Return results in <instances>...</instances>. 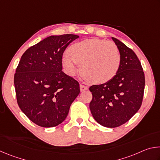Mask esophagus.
<instances>
[{"label": "esophagus", "instance_id": "esophagus-1", "mask_svg": "<svg viewBox=\"0 0 160 160\" xmlns=\"http://www.w3.org/2000/svg\"><path fill=\"white\" fill-rule=\"evenodd\" d=\"M80 88L81 92H84V91L88 90V87L86 86V85H80Z\"/></svg>", "mask_w": 160, "mask_h": 160}]
</instances>
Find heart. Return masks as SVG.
Wrapping results in <instances>:
<instances>
[{
    "instance_id": "1",
    "label": "heart",
    "mask_w": 160,
    "mask_h": 160,
    "mask_svg": "<svg viewBox=\"0 0 160 160\" xmlns=\"http://www.w3.org/2000/svg\"><path fill=\"white\" fill-rule=\"evenodd\" d=\"M67 54L62 58V66L67 73L73 75L80 64L84 75L97 84L112 80L120 68V52L110 41L95 38L82 40L70 45Z\"/></svg>"
}]
</instances>
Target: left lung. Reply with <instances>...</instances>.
Listing matches in <instances>:
<instances>
[{
  "label": "left lung",
  "mask_w": 160,
  "mask_h": 160,
  "mask_svg": "<svg viewBox=\"0 0 160 160\" xmlns=\"http://www.w3.org/2000/svg\"><path fill=\"white\" fill-rule=\"evenodd\" d=\"M112 39L121 55L117 74L109 82L90 88L92 94L90 103L92 114L97 123L107 128L123 125L139 110L145 82L136 54L118 39Z\"/></svg>",
  "instance_id": "8db88e82"
}]
</instances>
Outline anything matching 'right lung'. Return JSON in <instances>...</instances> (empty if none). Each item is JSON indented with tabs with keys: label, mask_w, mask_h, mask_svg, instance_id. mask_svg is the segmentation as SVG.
I'll list each match as a JSON object with an SVG mask.
<instances>
[{
	"label": "right lung",
	"mask_w": 160,
	"mask_h": 160,
	"mask_svg": "<svg viewBox=\"0 0 160 160\" xmlns=\"http://www.w3.org/2000/svg\"><path fill=\"white\" fill-rule=\"evenodd\" d=\"M79 36H50L29 47L16 68L14 84L19 107L37 125L50 128L66 119L80 94L77 80L62 71V56Z\"/></svg>",
	"instance_id": "1"
}]
</instances>
